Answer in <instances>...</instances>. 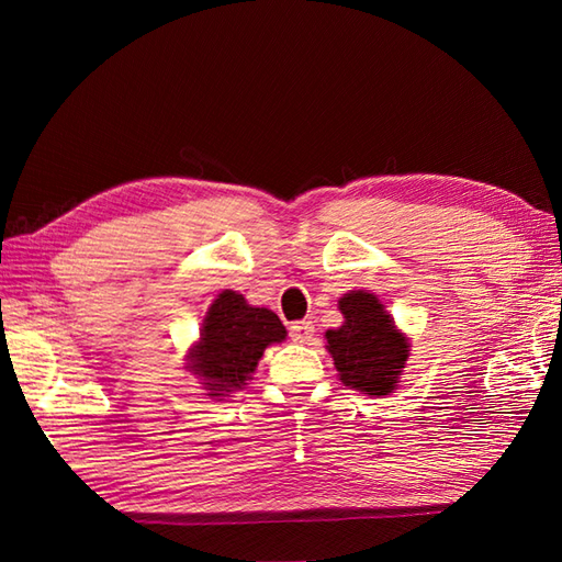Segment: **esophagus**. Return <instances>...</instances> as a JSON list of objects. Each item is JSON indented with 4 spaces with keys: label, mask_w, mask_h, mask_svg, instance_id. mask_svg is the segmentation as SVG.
<instances>
[{
    "label": "esophagus",
    "mask_w": 562,
    "mask_h": 562,
    "mask_svg": "<svg viewBox=\"0 0 562 562\" xmlns=\"http://www.w3.org/2000/svg\"><path fill=\"white\" fill-rule=\"evenodd\" d=\"M314 324L312 321H296V324L290 326V338L294 342H308L314 338Z\"/></svg>",
    "instance_id": "obj_1"
}]
</instances>
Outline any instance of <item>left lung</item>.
Wrapping results in <instances>:
<instances>
[{"mask_svg":"<svg viewBox=\"0 0 562 562\" xmlns=\"http://www.w3.org/2000/svg\"><path fill=\"white\" fill-rule=\"evenodd\" d=\"M342 326L326 330L328 352L340 381L367 396H389L411 355L408 338L393 324L374 294L355 290L340 296Z\"/></svg>","mask_w":562,"mask_h":562,"instance_id":"1","label":"left lung"}]
</instances>
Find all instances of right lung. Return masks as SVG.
I'll return each instance as SVG.
<instances>
[{"label":"right lung","mask_w":562,"mask_h":562,"mask_svg":"<svg viewBox=\"0 0 562 562\" xmlns=\"http://www.w3.org/2000/svg\"><path fill=\"white\" fill-rule=\"evenodd\" d=\"M284 336L288 330L278 314L224 290L207 308L200 340L188 352V369L202 379L205 396H229L246 386L268 345L282 342Z\"/></svg>","instance_id":"1"}]
</instances>
